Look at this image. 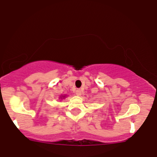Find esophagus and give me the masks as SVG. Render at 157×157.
<instances>
[{"label":"esophagus","mask_w":157,"mask_h":157,"mask_svg":"<svg viewBox=\"0 0 157 157\" xmlns=\"http://www.w3.org/2000/svg\"><path fill=\"white\" fill-rule=\"evenodd\" d=\"M82 94V91H81L80 89H77L76 90V95L77 96H80Z\"/></svg>","instance_id":"1"}]
</instances>
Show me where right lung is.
<instances>
[{
    "mask_svg": "<svg viewBox=\"0 0 157 157\" xmlns=\"http://www.w3.org/2000/svg\"><path fill=\"white\" fill-rule=\"evenodd\" d=\"M65 97H66V96H60V98H64Z\"/></svg>",
    "mask_w": 157,
    "mask_h": 157,
    "instance_id": "1",
    "label": "right lung"
}]
</instances>
